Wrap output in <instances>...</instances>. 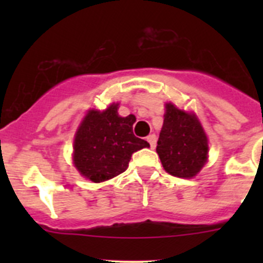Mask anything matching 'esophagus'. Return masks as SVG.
I'll return each mask as SVG.
<instances>
[{
  "label": "esophagus",
  "instance_id": "1",
  "mask_svg": "<svg viewBox=\"0 0 263 263\" xmlns=\"http://www.w3.org/2000/svg\"><path fill=\"white\" fill-rule=\"evenodd\" d=\"M146 141L148 142V144H150V147H151V148L155 147V145H156V137H155V135H148V136L146 137Z\"/></svg>",
  "mask_w": 263,
  "mask_h": 263
}]
</instances>
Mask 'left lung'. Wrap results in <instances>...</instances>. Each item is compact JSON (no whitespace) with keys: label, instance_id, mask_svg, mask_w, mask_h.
Here are the masks:
<instances>
[{"label":"left lung","instance_id":"left-lung-1","mask_svg":"<svg viewBox=\"0 0 263 263\" xmlns=\"http://www.w3.org/2000/svg\"><path fill=\"white\" fill-rule=\"evenodd\" d=\"M156 153L169 174L193 178L205 165L209 154L208 137L197 117L166 103Z\"/></svg>","mask_w":263,"mask_h":263}]
</instances>
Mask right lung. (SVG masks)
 Here are the masks:
<instances>
[{
	"label": "right lung",
	"mask_w": 263,
	"mask_h": 263,
	"mask_svg": "<svg viewBox=\"0 0 263 263\" xmlns=\"http://www.w3.org/2000/svg\"><path fill=\"white\" fill-rule=\"evenodd\" d=\"M118 103L100 112L90 109L73 140V164L85 178L100 183L115 178L128 166L132 154L148 147L147 141L134 135V115L121 117Z\"/></svg>",
	"instance_id": "add662e5"
}]
</instances>
